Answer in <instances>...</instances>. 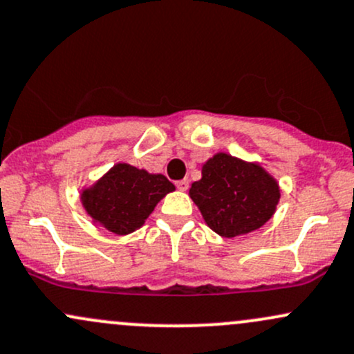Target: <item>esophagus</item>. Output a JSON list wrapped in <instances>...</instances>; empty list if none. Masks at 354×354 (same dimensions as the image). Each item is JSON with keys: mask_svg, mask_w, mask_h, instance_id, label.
<instances>
[{"mask_svg": "<svg viewBox=\"0 0 354 354\" xmlns=\"http://www.w3.org/2000/svg\"><path fill=\"white\" fill-rule=\"evenodd\" d=\"M176 187L180 190V192H185V190L189 189V180H187V178H182V180H177L176 182Z\"/></svg>", "mask_w": 354, "mask_h": 354, "instance_id": "esophagus-1", "label": "esophagus"}]
</instances>
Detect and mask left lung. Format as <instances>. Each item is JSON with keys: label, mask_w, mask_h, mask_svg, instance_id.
I'll list each match as a JSON object with an SVG mask.
<instances>
[{"label": "left lung", "mask_w": 354, "mask_h": 354, "mask_svg": "<svg viewBox=\"0 0 354 354\" xmlns=\"http://www.w3.org/2000/svg\"><path fill=\"white\" fill-rule=\"evenodd\" d=\"M189 196L205 224L221 237L254 232L276 212L281 189L263 165L217 152L202 165Z\"/></svg>", "instance_id": "1"}]
</instances>
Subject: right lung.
Returning a JSON list of instances; mask_svg holds the SVG:
<instances>
[{
  "label": "right lung",
  "mask_w": 354,
  "mask_h": 354,
  "mask_svg": "<svg viewBox=\"0 0 354 354\" xmlns=\"http://www.w3.org/2000/svg\"><path fill=\"white\" fill-rule=\"evenodd\" d=\"M174 190L176 185L162 174L118 162L80 190V201L95 225L127 236L140 229L158 202Z\"/></svg>",
  "instance_id": "1"
}]
</instances>
